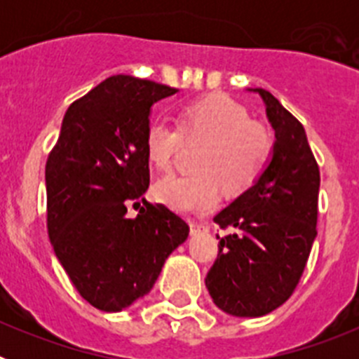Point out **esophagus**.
Listing matches in <instances>:
<instances>
[{
	"label": "esophagus",
	"mask_w": 359,
	"mask_h": 359,
	"mask_svg": "<svg viewBox=\"0 0 359 359\" xmlns=\"http://www.w3.org/2000/svg\"><path fill=\"white\" fill-rule=\"evenodd\" d=\"M208 226L205 223H190V233L192 236H196V233H201V231H207Z\"/></svg>",
	"instance_id": "obj_1"
}]
</instances>
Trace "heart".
Wrapping results in <instances>:
<instances>
[{"instance_id": "obj_1", "label": "heart", "mask_w": 359, "mask_h": 359, "mask_svg": "<svg viewBox=\"0 0 359 359\" xmlns=\"http://www.w3.org/2000/svg\"><path fill=\"white\" fill-rule=\"evenodd\" d=\"M185 142H205L196 158L194 174H165L152 185L154 199L182 214L203 215L221 201V183L231 192L248 189L261 176L271 152L264 126L250 120L248 109L226 95H210L189 102L177 113V128L163 118L149 122L145 156L167 169Z\"/></svg>"}]
</instances>
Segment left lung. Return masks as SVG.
I'll return each instance as SVG.
<instances>
[{"label":"left lung","mask_w":359,"mask_h":359,"mask_svg":"<svg viewBox=\"0 0 359 359\" xmlns=\"http://www.w3.org/2000/svg\"><path fill=\"white\" fill-rule=\"evenodd\" d=\"M250 91L266 106L273 154L259 180L214 217L233 233L219 241L205 284L219 309L255 318L286 302L302 277L316 237L320 170L302 123L269 91Z\"/></svg>","instance_id":"1"}]
</instances>
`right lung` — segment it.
Returning <instances> with one entry per match:
<instances>
[{
  "instance_id": "add662e5",
  "label": "right lung",
  "mask_w": 359,
  "mask_h": 359,
  "mask_svg": "<svg viewBox=\"0 0 359 359\" xmlns=\"http://www.w3.org/2000/svg\"><path fill=\"white\" fill-rule=\"evenodd\" d=\"M176 91L131 75L106 79L68 107L46 161L50 243L81 297L100 311L118 313L147 294L189 237L180 215L142 198L151 107ZM136 198L146 208L131 219L125 214Z\"/></svg>"
}]
</instances>
